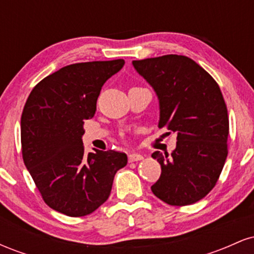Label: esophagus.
Wrapping results in <instances>:
<instances>
[{
    "label": "esophagus",
    "mask_w": 254,
    "mask_h": 254,
    "mask_svg": "<svg viewBox=\"0 0 254 254\" xmlns=\"http://www.w3.org/2000/svg\"><path fill=\"white\" fill-rule=\"evenodd\" d=\"M127 159H129V162L139 161V160L143 159V155H141V154H138V153H131V154H129V156H127Z\"/></svg>",
    "instance_id": "1"
}]
</instances>
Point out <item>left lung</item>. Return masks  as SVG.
<instances>
[{"instance_id":"1","label":"left lung","mask_w":254,"mask_h":254,"mask_svg":"<svg viewBox=\"0 0 254 254\" xmlns=\"http://www.w3.org/2000/svg\"><path fill=\"white\" fill-rule=\"evenodd\" d=\"M133 68L155 90L159 127L177 133V147L168 155L151 154L161 176L151 191L170 205H189L216 185L228 155L229 119L216 81L186 56L132 61Z\"/></svg>"}]
</instances>
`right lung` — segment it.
Instances as JSON below:
<instances>
[{"label": "right lung", "instance_id": "add662e5", "mask_svg": "<svg viewBox=\"0 0 254 254\" xmlns=\"http://www.w3.org/2000/svg\"><path fill=\"white\" fill-rule=\"evenodd\" d=\"M124 60L63 66L32 89L21 116L22 159L51 209L71 217L92 214L109 198L127 164L115 150L84 153L83 121L93 118L101 87Z\"/></svg>", "mask_w": 254, "mask_h": 254}]
</instances>
